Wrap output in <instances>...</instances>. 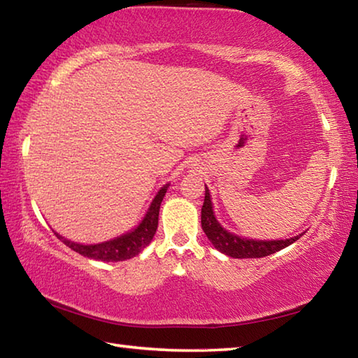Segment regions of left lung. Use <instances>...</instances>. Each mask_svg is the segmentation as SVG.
<instances>
[{
  "label": "left lung",
  "instance_id": "obj_1",
  "mask_svg": "<svg viewBox=\"0 0 358 358\" xmlns=\"http://www.w3.org/2000/svg\"><path fill=\"white\" fill-rule=\"evenodd\" d=\"M202 229L208 240L213 243L217 251H221L234 259H256L270 256L276 251H281L284 248L292 245L299 237L289 240H246L237 237V235L224 230L220 222L216 221L213 215V205L210 201V192L205 186V201L202 205Z\"/></svg>",
  "mask_w": 358,
  "mask_h": 358
}]
</instances>
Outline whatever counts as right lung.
Returning <instances> with one entry per match:
<instances>
[{
  "mask_svg": "<svg viewBox=\"0 0 358 358\" xmlns=\"http://www.w3.org/2000/svg\"><path fill=\"white\" fill-rule=\"evenodd\" d=\"M167 186L159 189L156 194L155 201L151 202L150 208L145 215L143 221L132 230V232L121 235V237L106 241L99 245H78L74 241L63 238L62 235L57 234V237L63 241L66 246H69L72 251L82 254L85 257L104 260V262H118V260H126L137 256L151 240H153L156 229H157V217H159V207L162 199L166 196Z\"/></svg>",
  "mask_w": 358,
  "mask_h": 358,
  "instance_id": "add662e5",
  "label": "right lung"
}]
</instances>
